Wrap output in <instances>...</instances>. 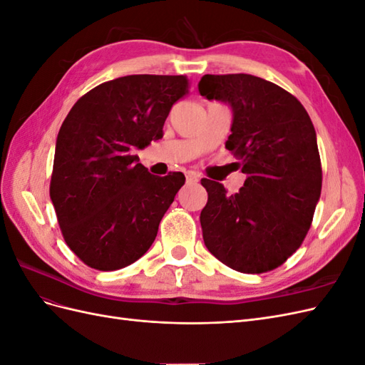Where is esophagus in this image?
<instances>
[{"label":"esophagus","instance_id":"esophagus-1","mask_svg":"<svg viewBox=\"0 0 365 365\" xmlns=\"http://www.w3.org/2000/svg\"><path fill=\"white\" fill-rule=\"evenodd\" d=\"M185 178H187V182H197V181H200V175L195 173V172H187Z\"/></svg>","mask_w":365,"mask_h":365}]
</instances>
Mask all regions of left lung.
Instances as JSON below:
<instances>
[{
	"label": "left lung",
	"mask_w": 365,
	"mask_h": 365,
	"mask_svg": "<svg viewBox=\"0 0 365 365\" xmlns=\"http://www.w3.org/2000/svg\"><path fill=\"white\" fill-rule=\"evenodd\" d=\"M197 90L230 106L225 148L247 175L235 195L201 180L208 193L200 217L204 244L231 269L271 271L302 245L322 195L312 120L292 94L251 74H205Z\"/></svg>",
	"instance_id": "1"
}]
</instances>
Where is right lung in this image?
I'll return each mask as SVG.
<instances>
[{"mask_svg": "<svg viewBox=\"0 0 365 365\" xmlns=\"http://www.w3.org/2000/svg\"><path fill=\"white\" fill-rule=\"evenodd\" d=\"M187 86L184 76L118 77L81 97L63 120L50 197L65 242L88 267L121 269L155 240L185 176L152 175L134 150L163 138Z\"/></svg>", "mask_w": 365, "mask_h": 365, "instance_id": "add662e5", "label": "right lung"}]
</instances>
